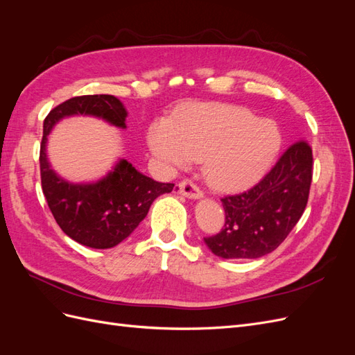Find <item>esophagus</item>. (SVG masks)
<instances>
[{
	"label": "esophagus",
	"mask_w": 355,
	"mask_h": 355,
	"mask_svg": "<svg viewBox=\"0 0 355 355\" xmlns=\"http://www.w3.org/2000/svg\"><path fill=\"white\" fill-rule=\"evenodd\" d=\"M176 192H178V194H180V196L187 197V198H191V200H200V198H202L201 189L197 185L192 184L191 180H182L180 184L178 185V188H176Z\"/></svg>",
	"instance_id": "esophagus-1"
}]
</instances>
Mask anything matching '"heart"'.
Segmentation results:
<instances>
[{"label": "heart", "instance_id": "heart-1", "mask_svg": "<svg viewBox=\"0 0 355 355\" xmlns=\"http://www.w3.org/2000/svg\"><path fill=\"white\" fill-rule=\"evenodd\" d=\"M154 155L167 168H185L202 159L209 185L235 191L262 179L283 145L278 124L234 105H194L173 120L149 127Z\"/></svg>", "mask_w": 355, "mask_h": 355}]
</instances>
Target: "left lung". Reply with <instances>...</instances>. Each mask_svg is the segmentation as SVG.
I'll return each mask as SVG.
<instances>
[{"label":"left lung","mask_w":355,"mask_h":355,"mask_svg":"<svg viewBox=\"0 0 355 355\" xmlns=\"http://www.w3.org/2000/svg\"><path fill=\"white\" fill-rule=\"evenodd\" d=\"M313 151L306 142L293 144L252 189L223 197L225 225L204 239L209 250L223 259H256L274 252L306 207Z\"/></svg>","instance_id":"8db88e82"}]
</instances>
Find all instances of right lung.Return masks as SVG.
Wrapping results in <instances>:
<instances>
[{
    "mask_svg": "<svg viewBox=\"0 0 355 355\" xmlns=\"http://www.w3.org/2000/svg\"><path fill=\"white\" fill-rule=\"evenodd\" d=\"M75 115L101 118L110 125L127 128V110L111 94L80 96L50 111L42 125L41 185L53 216L73 241L92 249H111L139 227L154 200L173 191L175 184L155 182L124 158L98 180L71 182L62 178L50 164L47 142L59 121Z\"/></svg>",
    "mask_w": 355,
    "mask_h": 355,
    "instance_id": "obj_1",
    "label": "right lung"
}]
</instances>
